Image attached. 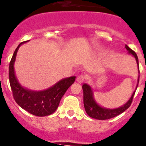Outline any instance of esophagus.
Wrapping results in <instances>:
<instances>
[{"label":"esophagus","mask_w":146,"mask_h":146,"mask_svg":"<svg viewBox=\"0 0 146 146\" xmlns=\"http://www.w3.org/2000/svg\"><path fill=\"white\" fill-rule=\"evenodd\" d=\"M85 80V74H80L77 77V82L79 83H82Z\"/></svg>","instance_id":"34e87169"}]
</instances>
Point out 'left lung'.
<instances>
[{
	"instance_id": "obj_1",
	"label": "left lung",
	"mask_w": 146,
	"mask_h": 146,
	"mask_svg": "<svg viewBox=\"0 0 146 146\" xmlns=\"http://www.w3.org/2000/svg\"><path fill=\"white\" fill-rule=\"evenodd\" d=\"M125 48L127 50L129 51L130 54H132L133 56L135 58L137 64L138 65L139 67V63H138V58L134 50H132V49L129 48V47L127 45H125ZM139 73H140V70H139ZM140 77V76H139ZM139 82V80H138ZM138 85V84H137ZM136 88V89H137ZM82 90H83V103H84V107H85V111H86L87 114L89 117H92L93 119H96L99 120H105V119H109L113 118V117H117L120 113H123L125 110L130 106L132 102V99L134 97V95L135 93V90L134 93H132V96L129 98V101L126 103L124 106L117 108V109H108L103 108V107L100 106L98 104H96L94 98H93V91H92L91 88L87 84H83L82 85Z\"/></svg>"
}]
</instances>
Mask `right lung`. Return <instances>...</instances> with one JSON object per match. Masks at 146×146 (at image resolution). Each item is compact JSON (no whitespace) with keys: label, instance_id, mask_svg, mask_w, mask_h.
I'll return each mask as SVG.
<instances>
[{"label":"right lung","instance_id":"obj_1","mask_svg":"<svg viewBox=\"0 0 146 146\" xmlns=\"http://www.w3.org/2000/svg\"><path fill=\"white\" fill-rule=\"evenodd\" d=\"M22 42L14 51L9 64V82L13 97L19 106L37 117H45L56 111L61 98L68 88L74 83L75 77L63 79L53 87L42 91H32L21 87L17 81L14 69L17 53Z\"/></svg>","mask_w":146,"mask_h":146}]
</instances>
